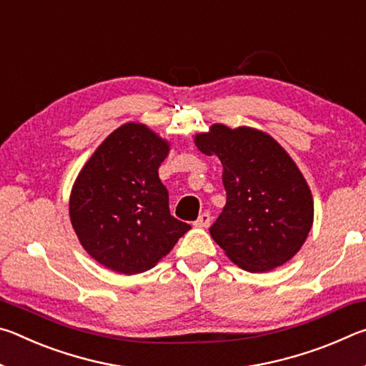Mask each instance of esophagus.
Here are the masks:
<instances>
[{
  "label": "esophagus",
  "mask_w": 366,
  "mask_h": 366,
  "mask_svg": "<svg viewBox=\"0 0 366 366\" xmlns=\"http://www.w3.org/2000/svg\"><path fill=\"white\" fill-rule=\"evenodd\" d=\"M209 222H212V216H209V213H202L200 216H198V219L194 222V224L197 227H208Z\"/></svg>",
  "instance_id": "obj_1"
}]
</instances>
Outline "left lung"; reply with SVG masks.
Segmentation results:
<instances>
[{
  "instance_id": "1",
  "label": "left lung",
  "mask_w": 366,
  "mask_h": 366,
  "mask_svg": "<svg viewBox=\"0 0 366 366\" xmlns=\"http://www.w3.org/2000/svg\"><path fill=\"white\" fill-rule=\"evenodd\" d=\"M222 164L226 205L209 234L227 258L250 272L287 263L313 224V197L289 153L258 129L213 124L194 135Z\"/></svg>"
}]
</instances>
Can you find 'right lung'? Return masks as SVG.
I'll return each instance as SVG.
<instances>
[{
  "instance_id": "right-lung-1",
  "label": "right lung",
  "mask_w": 366,
  "mask_h": 366,
  "mask_svg": "<svg viewBox=\"0 0 366 366\" xmlns=\"http://www.w3.org/2000/svg\"><path fill=\"white\" fill-rule=\"evenodd\" d=\"M171 144L140 122L111 132L80 169L69 197L71 224L89 255L121 274L153 268L187 222L169 213L158 168Z\"/></svg>"
}]
</instances>
